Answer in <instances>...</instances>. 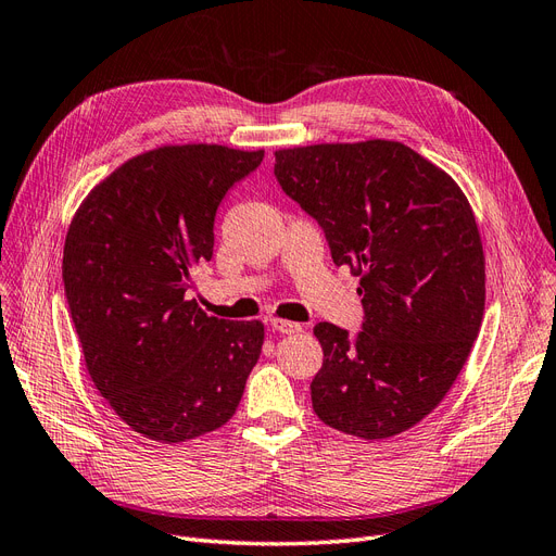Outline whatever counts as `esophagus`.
Returning <instances> with one entry per match:
<instances>
[{
	"label": "esophagus",
	"instance_id": "34e87169",
	"mask_svg": "<svg viewBox=\"0 0 556 556\" xmlns=\"http://www.w3.org/2000/svg\"><path fill=\"white\" fill-rule=\"evenodd\" d=\"M271 327H274L278 333H299V331H301V325L290 323V319H280V317H274V319H271Z\"/></svg>",
	"mask_w": 556,
	"mask_h": 556
}]
</instances>
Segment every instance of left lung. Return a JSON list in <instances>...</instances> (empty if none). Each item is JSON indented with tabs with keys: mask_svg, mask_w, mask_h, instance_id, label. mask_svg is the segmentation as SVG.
Segmentation results:
<instances>
[{
	"mask_svg": "<svg viewBox=\"0 0 556 556\" xmlns=\"http://www.w3.org/2000/svg\"><path fill=\"white\" fill-rule=\"evenodd\" d=\"M274 172L364 296L357 336L329 323L313 329L325 352L313 410L357 439H392L445 399L480 333L473 208L450 174L399 141L280 148Z\"/></svg>",
	"mask_w": 556,
	"mask_h": 556,
	"instance_id": "obj_1",
	"label": "left lung"
}]
</instances>
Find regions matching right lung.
<instances>
[{"label": "right lung", "mask_w": 556, "mask_h": 556, "mask_svg": "<svg viewBox=\"0 0 556 556\" xmlns=\"http://www.w3.org/2000/svg\"><path fill=\"white\" fill-rule=\"evenodd\" d=\"M264 150H148L94 185L66 231L62 278L88 374L115 415L160 443L220 429L257 364L260 319H217L188 299L213 257L215 211Z\"/></svg>", "instance_id": "1"}]
</instances>
